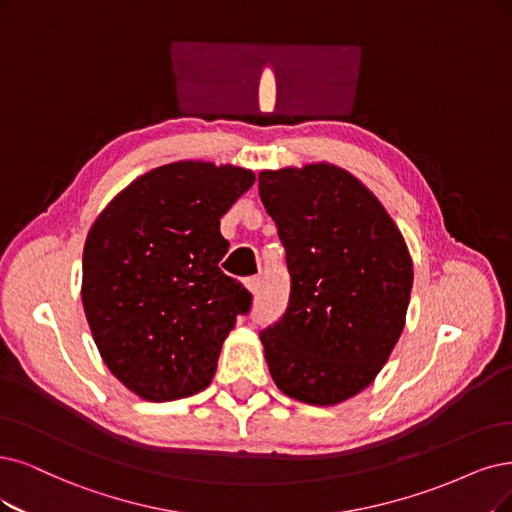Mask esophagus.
<instances>
[{
	"label": "esophagus",
	"instance_id": "1",
	"mask_svg": "<svg viewBox=\"0 0 512 512\" xmlns=\"http://www.w3.org/2000/svg\"><path fill=\"white\" fill-rule=\"evenodd\" d=\"M244 287H246V291H249L253 297H257L259 295V289H261V280L259 278H249L244 282Z\"/></svg>",
	"mask_w": 512,
	"mask_h": 512
}]
</instances>
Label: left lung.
<instances>
[{"label": "left lung", "mask_w": 512, "mask_h": 512, "mask_svg": "<svg viewBox=\"0 0 512 512\" xmlns=\"http://www.w3.org/2000/svg\"><path fill=\"white\" fill-rule=\"evenodd\" d=\"M259 196L291 274L285 316L259 335L272 380L295 401L339 405L375 380L405 329L407 242L371 189L329 162L261 170Z\"/></svg>", "instance_id": "1"}]
</instances>
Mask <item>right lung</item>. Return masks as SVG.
I'll use <instances>...</instances> for the list:
<instances>
[{
  "mask_svg": "<svg viewBox=\"0 0 512 512\" xmlns=\"http://www.w3.org/2000/svg\"><path fill=\"white\" fill-rule=\"evenodd\" d=\"M255 183L234 164L179 160L128 183L94 219L82 257V306L107 369L143 401L211 384L251 293L219 270V219Z\"/></svg>",
  "mask_w": 512,
  "mask_h": 512,
  "instance_id": "add662e5",
  "label": "right lung"
}]
</instances>
